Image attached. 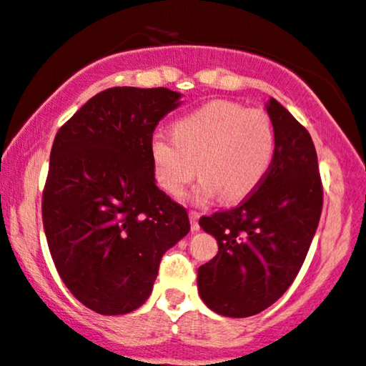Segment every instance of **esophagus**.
<instances>
[{
  "mask_svg": "<svg viewBox=\"0 0 366 366\" xmlns=\"http://www.w3.org/2000/svg\"><path fill=\"white\" fill-rule=\"evenodd\" d=\"M189 218H191L192 232L199 230V222H197V219H199V213H197V211H189Z\"/></svg>",
  "mask_w": 366,
  "mask_h": 366,
  "instance_id": "esophagus-1",
  "label": "esophagus"
}]
</instances>
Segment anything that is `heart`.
<instances>
[{"mask_svg":"<svg viewBox=\"0 0 366 366\" xmlns=\"http://www.w3.org/2000/svg\"><path fill=\"white\" fill-rule=\"evenodd\" d=\"M174 138L155 134L152 157L160 186L180 196L199 172L197 201L219 194L225 202L244 199L257 189L274 157V127L261 109L217 100L180 117Z\"/></svg>","mask_w":366,"mask_h":366,"instance_id":"b5f03b06","label":"heart"}]
</instances>
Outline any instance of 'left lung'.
I'll return each mask as SVG.
<instances>
[{
    "label": "left lung",
    "mask_w": 366,
    "mask_h": 366,
    "mask_svg": "<svg viewBox=\"0 0 366 366\" xmlns=\"http://www.w3.org/2000/svg\"><path fill=\"white\" fill-rule=\"evenodd\" d=\"M274 157L266 177L233 209L202 217L218 254L197 269L211 310L250 317L271 307L297 278L322 213V182L309 131L278 100L266 105Z\"/></svg>",
    "instance_id": "left-lung-1"
}]
</instances>
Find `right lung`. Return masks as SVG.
<instances>
[{"label": "right lung", "mask_w": 366, "mask_h": 366, "mask_svg": "<svg viewBox=\"0 0 366 366\" xmlns=\"http://www.w3.org/2000/svg\"><path fill=\"white\" fill-rule=\"evenodd\" d=\"M169 88L114 86L57 131L42 194L47 244L63 283L102 315L148 300L162 255L191 230L157 187L153 131L180 105Z\"/></svg>", "instance_id": "obj_1"}]
</instances>
